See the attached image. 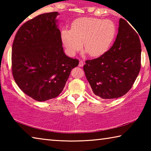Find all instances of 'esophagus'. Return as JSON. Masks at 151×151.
Returning <instances> with one entry per match:
<instances>
[{"instance_id": "obj_1", "label": "esophagus", "mask_w": 151, "mask_h": 151, "mask_svg": "<svg viewBox=\"0 0 151 151\" xmlns=\"http://www.w3.org/2000/svg\"><path fill=\"white\" fill-rule=\"evenodd\" d=\"M83 65H84V63H83V61H82V60H80L79 61V64H78V66H83Z\"/></svg>"}]
</instances>
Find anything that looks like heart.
Returning <instances> with one entry per match:
<instances>
[{
  "label": "heart",
  "instance_id": "b5f03b06",
  "mask_svg": "<svg viewBox=\"0 0 151 151\" xmlns=\"http://www.w3.org/2000/svg\"><path fill=\"white\" fill-rule=\"evenodd\" d=\"M116 27L110 20L82 18L75 20L72 30L62 32L63 43L68 54L75 56L82 47L92 57H99L111 47L116 35Z\"/></svg>",
  "mask_w": 151,
  "mask_h": 151
}]
</instances>
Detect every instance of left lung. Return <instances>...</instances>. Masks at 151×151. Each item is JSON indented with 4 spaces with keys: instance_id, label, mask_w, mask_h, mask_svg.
<instances>
[{
    "instance_id": "left-lung-1",
    "label": "left lung",
    "mask_w": 151,
    "mask_h": 151,
    "mask_svg": "<svg viewBox=\"0 0 151 151\" xmlns=\"http://www.w3.org/2000/svg\"><path fill=\"white\" fill-rule=\"evenodd\" d=\"M141 46L137 32L120 19L115 41L100 57L86 60L85 76L94 94L103 99L124 95L140 72Z\"/></svg>"
}]
</instances>
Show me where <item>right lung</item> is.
Instances as JSON below:
<instances>
[{
  "instance_id": "1",
  "label": "right lung",
  "mask_w": 151,
  "mask_h": 151,
  "mask_svg": "<svg viewBox=\"0 0 151 151\" xmlns=\"http://www.w3.org/2000/svg\"><path fill=\"white\" fill-rule=\"evenodd\" d=\"M58 12L40 14L22 24L12 48V72L27 95L37 101L62 93L71 70L78 65L63 48Z\"/></svg>"
}]
</instances>
